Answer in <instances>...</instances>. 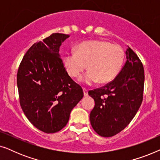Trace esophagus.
I'll return each mask as SVG.
<instances>
[{"label": "esophagus", "instance_id": "obj_1", "mask_svg": "<svg viewBox=\"0 0 160 160\" xmlns=\"http://www.w3.org/2000/svg\"><path fill=\"white\" fill-rule=\"evenodd\" d=\"M83 91H84V95L85 96V97L88 96V90H87V89L83 88Z\"/></svg>", "mask_w": 160, "mask_h": 160}]
</instances>
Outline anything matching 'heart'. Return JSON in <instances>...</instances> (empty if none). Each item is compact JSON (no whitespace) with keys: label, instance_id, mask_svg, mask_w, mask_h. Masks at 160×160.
<instances>
[{"label":"heart","instance_id":"b5f03b06","mask_svg":"<svg viewBox=\"0 0 160 160\" xmlns=\"http://www.w3.org/2000/svg\"><path fill=\"white\" fill-rule=\"evenodd\" d=\"M124 52L119 45L104 41H84L76 47V52L65 53L63 58L65 68L71 78H78L88 65L89 71L82 78L87 85L99 82L107 84L114 79L121 71Z\"/></svg>","mask_w":160,"mask_h":160}]
</instances>
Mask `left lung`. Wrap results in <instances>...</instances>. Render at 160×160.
<instances>
[{"label":"left lung","instance_id":"1","mask_svg":"<svg viewBox=\"0 0 160 160\" xmlns=\"http://www.w3.org/2000/svg\"><path fill=\"white\" fill-rule=\"evenodd\" d=\"M126 54L125 64L117 77L88 92L95 102L89 116L91 125L102 137H112L123 130L143 101V65L129 47Z\"/></svg>","mask_w":160,"mask_h":160}]
</instances>
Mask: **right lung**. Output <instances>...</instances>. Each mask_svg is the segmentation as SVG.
Listing matches in <instances>:
<instances>
[{
	"mask_svg": "<svg viewBox=\"0 0 160 160\" xmlns=\"http://www.w3.org/2000/svg\"><path fill=\"white\" fill-rule=\"evenodd\" d=\"M69 35L52 33L35 43L17 71L19 103L32 125L46 133L62 130L72 109L84 97L82 87L68 74L59 55Z\"/></svg>",
	"mask_w": 160,
	"mask_h": 160,
	"instance_id": "right-lung-1",
	"label": "right lung"
}]
</instances>
